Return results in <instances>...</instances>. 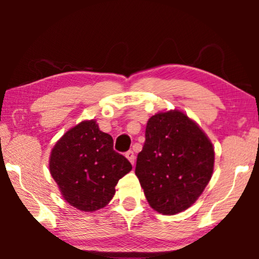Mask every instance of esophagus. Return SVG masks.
Returning a JSON list of instances; mask_svg holds the SVG:
<instances>
[{
	"label": "esophagus",
	"mask_w": 259,
	"mask_h": 259,
	"mask_svg": "<svg viewBox=\"0 0 259 259\" xmlns=\"http://www.w3.org/2000/svg\"><path fill=\"white\" fill-rule=\"evenodd\" d=\"M125 155H126V158L131 161V164L134 165V160H136V155H134L133 151H127Z\"/></svg>",
	"instance_id": "1"
}]
</instances>
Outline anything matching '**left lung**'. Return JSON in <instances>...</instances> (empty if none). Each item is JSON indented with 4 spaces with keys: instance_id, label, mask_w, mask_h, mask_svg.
<instances>
[{
    "instance_id": "8db88e82",
    "label": "left lung",
    "mask_w": 259,
    "mask_h": 259,
    "mask_svg": "<svg viewBox=\"0 0 259 259\" xmlns=\"http://www.w3.org/2000/svg\"><path fill=\"white\" fill-rule=\"evenodd\" d=\"M214 150L199 126L183 112L148 119L136 175L152 208L176 214L189 208L210 182Z\"/></svg>"
}]
</instances>
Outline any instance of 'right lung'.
<instances>
[{
	"mask_svg": "<svg viewBox=\"0 0 259 259\" xmlns=\"http://www.w3.org/2000/svg\"><path fill=\"white\" fill-rule=\"evenodd\" d=\"M49 169L67 203L84 212L105 207L119 179L132 165L113 150V138L95 120L81 121L63 134L49 159Z\"/></svg>",
	"mask_w": 259,
	"mask_h": 259,
	"instance_id": "right-lung-1",
	"label": "right lung"
}]
</instances>
